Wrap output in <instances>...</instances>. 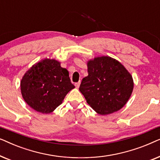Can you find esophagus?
<instances>
[{"label":"esophagus","mask_w":160,"mask_h":160,"mask_svg":"<svg viewBox=\"0 0 160 160\" xmlns=\"http://www.w3.org/2000/svg\"><path fill=\"white\" fill-rule=\"evenodd\" d=\"M75 86H76V88H78V87H79V86H80V82H77V83H76L75 84Z\"/></svg>","instance_id":"esophagus-1"}]
</instances>
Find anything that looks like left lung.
<instances>
[{
  "instance_id": "1",
  "label": "left lung",
  "mask_w": 160,
  "mask_h": 160,
  "mask_svg": "<svg viewBox=\"0 0 160 160\" xmlns=\"http://www.w3.org/2000/svg\"><path fill=\"white\" fill-rule=\"evenodd\" d=\"M87 65L88 76L82 79L79 90L87 103L100 115L123 108L134 87L132 76L124 65L108 56L96 57Z\"/></svg>"
}]
</instances>
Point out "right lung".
<instances>
[{
    "label": "right lung",
    "instance_id": "add662e5",
    "mask_svg": "<svg viewBox=\"0 0 160 160\" xmlns=\"http://www.w3.org/2000/svg\"><path fill=\"white\" fill-rule=\"evenodd\" d=\"M74 88L68 70L61 67L60 62L50 58L32 65L20 82L22 96L26 103L43 114L53 112Z\"/></svg>",
    "mask_w": 160,
    "mask_h": 160
}]
</instances>
